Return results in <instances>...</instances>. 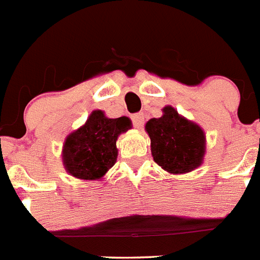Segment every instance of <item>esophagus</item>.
<instances>
[{
  "instance_id": "esophagus-1",
  "label": "esophagus",
  "mask_w": 260,
  "mask_h": 260,
  "mask_svg": "<svg viewBox=\"0 0 260 260\" xmlns=\"http://www.w3.org/2000/svg\"><path fill=\"white\" fill-rule=\"evenodd\" d=\"M132 119H133V123H134L135 127L141 128L142 126L144 125V116H143V113L134 114V116L132 117Z\"/></svg>"
}]
</instances>
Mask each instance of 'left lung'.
<instances>
[{"instance_id":"left-lung-1","label":"left lung","mask_w":260,"mask_h":260,"mask_svg":"<svg viewBox=\"0 0 260 260\" xmlns=\"http://www.w3.org/2000/svg\"><path fill=\"white\" fill-rule=\"evenodd\" d=\"M151 138V152L157 165L172 174L189 173L203 162L206 135L202 127L165 107L160 118L146 123Z\"/></svg>"}]
</instances>
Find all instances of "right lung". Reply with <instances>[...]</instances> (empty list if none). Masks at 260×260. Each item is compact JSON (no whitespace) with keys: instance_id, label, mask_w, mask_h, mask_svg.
<instances>
[{"instance_id":"1","label":"right lung","mask_w":260,"mask_h":260,"mask_svg":"<svg viewBox=\"0 0 260 260\" xmlns=\"http://www.w3.org/2000/svg\"><path fill=\"white\" fill-rule=\"evenodd\" d=\"M128 128L132 121L127 117L108 118L103 110H93L86 123L70 133L63 143L62 162L66 172L79 180L103 178L117 160V138Z\"/></svg>"}]
</instances>
